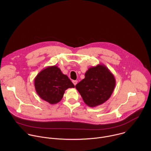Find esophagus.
I'll return each mask as SVG.
<instances>
[{
    "label": "esophagus",
    "mask_w": 151,
    "mask_h": 151,
    "mask_svg": "<svg viewBox=\"0 0 151 151\" xmlns=\"http://www.w3.org/2000/svg\"><path fill=\"white\" fill-rule=\"evenodd\" d=\"M72 82H73V83L74 84V85L75 86V85L77 84V83H78V81H76V80H74V81H72Z\"/></svg>",
    "instance_id": "obj_1"
}]
</instances>
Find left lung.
Wrapping results in <instances>:
<instances>
[{"mask_svg":"<svg viewBox=\"0 0 151 151\" xmlns=\"http://www.w3.org/2000/svg\"><path fill=\"white\" fill-rule=\"evenodd\" d=\"M116 85L114 75L104 64L90 68L85 78L75 86L84 103L93 107L104 103L111 96Z\"/></svg>","mask_w":151,"mask_h":151,"instance_id":"1","label":"left lung"}]
</instances>
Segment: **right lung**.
<instances>
[{"label":"right lung","mask_w":151,"mask_h":151,"mask_svg":"<svg viewBox=\"0 0 151 151\" xmlns=\"http://www.w3.org/2000/svg\"><path fill=\"white\" fill-rule=\"evenodd\" d=\"M34 83L37 95L50 104H55L62 99L65 91L75 85L57 66H48L35 77Z\"/></svg>","instance_id":"add662e5"}]
</instances>
